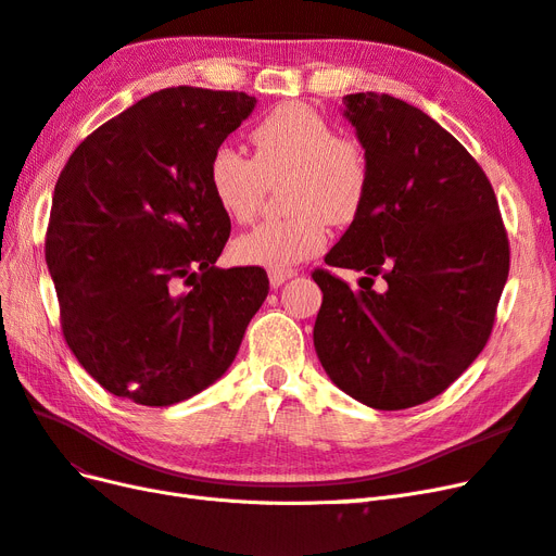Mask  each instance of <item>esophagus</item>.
Masks as SVG:
<instances>
[{
	"label": "esophagus",
	"mask_w": 556,
	"mask_h": 556,
	"mask_svg": "<svg viewBox=\"0 0 556 556\" xmlns=\"http://www.w3.org/2000/svg\"><path fill=\"white\" fill-rule=\"evenodd\" d=\"M294 276H296V271H292V268H285V271H268V280H271V288H280L282 282H288Z\"/></svg>",
	"instance_id": "34e87169"
}]
</instances>
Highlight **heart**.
Returning <instances> with one entry per match:
<instances>
[{"label": "heart", "mask_w": 556, "mask_h": 556, "mask_svg": "<svg viewBox=\"0 0 556 556\" xmlns=\"http://www.w3.org/2000/svg\"><path fill=\"white\" fill-rule=\"evenodd\" d=\"M252 160L229 146L208 164L215 204L233 223L260 211L266 182H285V206L292 215L264 220L233 241V260L268 271H285L327 243V220L348 225L359 215L371 169L359 141L336 137L333 127L308 106L282 104L250 131Z\"/></svg>", "instance_id": "obj_1"}]
</instances>
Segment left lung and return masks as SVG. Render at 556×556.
I'll list each match as a JSON object with an SVG mask.
<instances>
[{"mask_svg":"<svg viewBox=\"0 0 556 556\" xmlns=\"http://www.w3.org/2000/svg\"><path fill=\"white\" fill-rule=\"evenodd\" d=\"M371 169L359 215L317 268L313 343L331 382L368 408L403 410L445 392L494 327L510 248L480 164L439 123L390 94L343 97ZM382 275V293L372 278Z\"/></svg>","mask_w":556,"mask_h":556,"instance_id":"1","label":"left lung"}]
</instances>
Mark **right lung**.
Here are the masks:
<instances>
[{"label":"right lung","instance_id":"1","mask_svg":"<svg viewBox=\"0 0 556 556\" xmlns=\"http://www.w3.org/2000/svg\"><path fill=\"white\" fill-rule=\"evenodd\" d=\"M166 88L94 129L55 182L46 264L66 345L115 396L172 406L220 380L264 304L260 266L217 268L229 217L208 164L255 109Z\"/></svg>","mask_w":556,"mask_h":556}]
</instances>
